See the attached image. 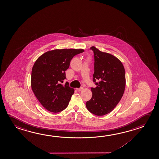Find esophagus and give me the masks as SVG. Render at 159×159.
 Listing matches in <instances>:
<instances>
[{"label": "esophagus", "instance_id": "1", "mask_svg": "<svg viewBox=\"0 0 159 159\" xmlns=\"http://www.w3.org/2000/svg\"><path fill=\"white\" fill-rule=\"evenodd\" d=\"M76 90H77V91H82V90H83V88H82V87H81L80 88H77L76 89Z\"/></svg>", "mask_w": 159, "mask_h": 159}]
</instances>
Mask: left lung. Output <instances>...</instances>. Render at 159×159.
<instances>
[{"label": "left lung", "mask_w": 159, "mask_h": 159, "mask_svg": "<svg viewBox=\"0 0 159 159\" xmlns=\"http://www.w3.org/2000/svg\"><path fill=\"white\" fill-rule=\"evenodd\" d=\"M94 54L93 81L96 88H91L92 98L86 102V108L97 116L112 111L122 98L126 85L125 69L118 58L95 47L90 48Z\"/></svg>", "instance_id": "8db88e82"}]
</instances>
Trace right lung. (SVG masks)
Returning a JSON list of instances; mask_svg holds the SVG:
<instances>
[{
	"label": "right lung",
	"mask_w": 159,
	"mask_h": 159,
	"mask_svg": "<svg viewBox=\"0 0 159 159\" xmlns=\"http://www.w3.org/2000/svg\"><path fill=\"white\" fill-rule=\"evenodd\" d=\"M84 49H63L50 50L40 55L32 68L31 87L42 106L50 112H58L68 107L74 89L60 84L66 79L72 58Z\"/></svg>",
	"instance_id": "1"
}]
</instances>
